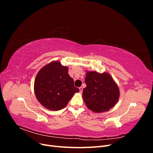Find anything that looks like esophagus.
<instances>
[{"instance_id":"34e87169","label":"esophagus","mask_w":153,"mask_h":153,"mask_svg":"<svg viewBox=\"0 0 153 153\" xmlns=\"http://www.w3.org/2000/svg\"><path fill=\"white\" fill-rule=\"evenodd\" d=\"M79 90H80V93H82V91H83V87H79Z\"/></svg>"}]
</instances>
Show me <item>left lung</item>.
I'll return each mask as SVG.
<instances>
[{
    "mask_svg": "<svg viewBox=\"0 0 153 153\" xmlns=\"http://www.w3.org/2000/svg\"><path fill=\"white\" fill-rule=\"evenodd\" d=\"M85 83L87 87L83 90V99L87 107L93 112H106L117 102L119 88L108 73L87 72Z\"/></svg>",
    "mask_w": 153,
    "mask_h": 153,
    "instance_id": "8db88e82",
    "label": "left lung"
}]
</instances>
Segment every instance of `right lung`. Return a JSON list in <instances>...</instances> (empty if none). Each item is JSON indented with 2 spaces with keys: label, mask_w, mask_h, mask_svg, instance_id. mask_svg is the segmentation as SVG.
I'll return each instance as SVG.
<instances>
[{
  "label": "right lung",
  "mask_w": 153,
  "mask_h": 153,
  "mask_svg": "<svg viewBox=\"0 0 153 153\" xmlns=\"http://www.w3.org/2000/svg\"><path fill=\"white\" fill-rule=\"evenodd\" d=\"M34 92L37 99L45 108L59 110L65 107L79 89L74 85L68 68L55 61L39 71L34 82Z\"/></svg>",
  "instance_id": "add662e5"
}]
</instances>
